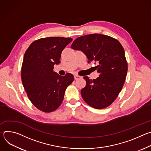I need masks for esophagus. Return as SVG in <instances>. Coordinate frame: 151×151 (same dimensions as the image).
Listing matches in <instances>:
<instances>
[{
	"instance_id": "esophagus-1",
	"label": "esophagus",
	"mask_w": 151,
	"mask_h": 151,
	"mask_svg": "<svg viewBox=\"0 0 151 151\" xmlns=\"http://www.w3.org/2000/svg\"><path fill=\"white\" fill-rule=\"evenodd\" d=\"M81 78V76H79V75H74V78H75V79H80Z\"/></svg>"
}]
</instances>
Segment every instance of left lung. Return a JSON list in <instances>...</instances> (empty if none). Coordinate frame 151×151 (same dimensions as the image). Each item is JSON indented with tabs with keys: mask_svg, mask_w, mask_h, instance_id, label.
Here are the masks:
<instances>
[{
	"mask_svg": "<svg viewBox=\"0 0 151 151\" xmlns=\"http://www.w3.org/2000/svg\"><path fill=\"white\" fill-rule=\"evenodd\" d=\"M71 48L82 51L88 62L94 61L98 64L96 66L99 73L97 78L92 80L83 77L86 85L81 91L83 100L94 109L108 107L121 92L128 70L120 42L111 36L96 33L76 38Z\"/></svg>",
	"mask_w": 151,
	"mask_h": 151,
	"instance_id": "1",
	"label": "left lung"
}]
</instances>
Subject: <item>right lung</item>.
<instances>
[{"mask_svg":"<svg viewBox=\"0 0 151 151\" xmlns=\"http://www.w3.org/2000/svg\"><path fill=\"white\" fill-rule=\"evenodd\" d=\"M70 37H50L37 39L26 50L21 67V80L28 98L44 112L55 111L64 93L73 81L71 73L60 76L54 72L60 63L61 54L72 40Z\"/></svg>","mask_w":151,"mask_h":151,"instance_id":"obj_1","label":"right lung"}]
</instances>
